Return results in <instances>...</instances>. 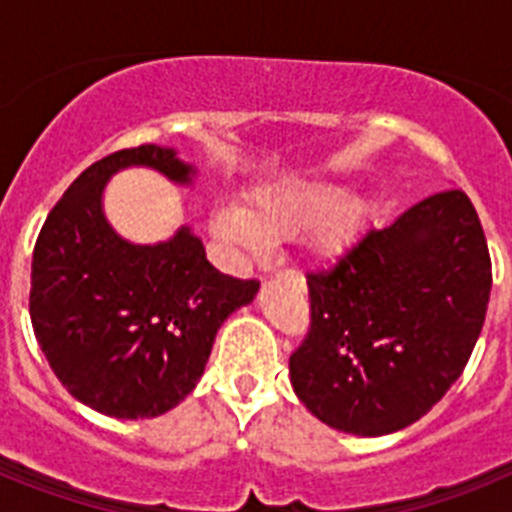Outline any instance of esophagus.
<instances>
[{
  "instance_id": "obj_1",
  "label": "esophagus",
  "mask_w": 512,
  "mask_h": 512,
  "mask_svg": "<svg viewBox=\"0 0 512 512\" xmlns=\"http://www.w3.org/2000/svg\"><path fill=\"white\" fill-rule=\"evenodd\" d=\"M264 271H266V269H264Z\"/></svg>"
}]
</instances>
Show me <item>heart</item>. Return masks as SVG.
I'll list each match as a JSON object with an SVG mask.
<instances>
[{"label":"heart","instance_id":"heart-1","mask_svg":"<svg viewBox=\"0 0 512 512\" xmlns=\"http://www.w3.org/2000/svg\"><path fill=\"white\" fill-rule=\"evenodd\" d=\"M369 215L361 197L343 194L341 187L325 182H292L261 187L248 197L246 210L220 207L212 215V230L225 243L256 253L266 238H282L307 228V243L318 256H341Z\"/></svg>","mask_w":512,"mask_h":512}]
</instances>
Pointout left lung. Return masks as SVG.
<instances>
[{
    "mask_svg": "<svg viewBox=\"0 0 512 512\" xmlns=\"http://www.w3.org/2000/svg\"><path fill=\"white\" fill-rule=\"evenodd\" d=\"M310 330L289 356L297 397L354 436L423 418L461 377L485 325L492 264L461 189L372 228L328 271L307 274Z\"/></svg>",
    "mask_w": 512,
    "mask_h": 512,
    "instance_id": "left-lung-1",
    "label": "left lung"
}]
</instances>
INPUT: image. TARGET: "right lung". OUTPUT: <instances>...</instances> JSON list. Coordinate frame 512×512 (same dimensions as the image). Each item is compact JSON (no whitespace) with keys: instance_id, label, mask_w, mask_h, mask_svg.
<instances>
[{"instance_id":"obj_1","label":"right lung","mask_w":512,"mask_h":512,"mask_svg":"<svg viewBox=\"0 0 512 512\" xmlns=\"http://www.w3.org/2000/svg\"><path fill=\"white\" fill-rule=\"evenodd\" d=\"M148 166L192 184L174 148L138 146L81 171L33 251L30 320L58 382L112 418H156L197 387L217 330L253 302L259 282L220 274L187 225L140 246L112 230L102 210L110 176Z\"/></svg>"}]
</instances>
